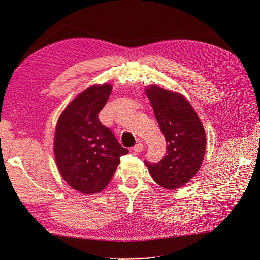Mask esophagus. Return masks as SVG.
<instances>
[{"instance_id":"34e87169","label":"esophagus","mask_w":260,"mask_h":260,"mask_svg":"<svg viewBox=\"0 0 260 260\" xmlns=\"http://www.w3.org/2000/svg\"><path fill=\"white\" fill-rule=\"evenodd\" d=\"M143 149H144V145H143L142 143H138V144H136V145L133 147V150H134L135 152H142Z\"/></svg>"}]
</instances>
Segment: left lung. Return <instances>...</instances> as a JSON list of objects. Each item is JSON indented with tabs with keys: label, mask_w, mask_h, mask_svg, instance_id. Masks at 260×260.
<instances>
[{
	"label": "left lung",
	"mask_w": 260,
	"mask_h": 260,
	"mask_svg": "<svg viewBox=\"0 0 260 260\" xmlns=\"http://www.w3.org/2000/svg\"><path fill=\"white\" fill-rule=\"evenodd\" d=\"M167 142L164 158L145 160L153 180L166 189L179 188L200 170L206 152V133L190 103L180 93L152 85L146 89Z\"/></svg>",
	"instance_id": "left-lung-1"
}]
</instances>
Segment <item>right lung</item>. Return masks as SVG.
<instances>
[{"mask_svg": "<svg viewBox=\"0 0 260 260\" xmlns=\"http://www.w3.org/2000/svg\"><path fill=\"white\" fill-rule=\"evenodd\" d=\"M112 86L93 85L74 99L55 129L54 154L61 177L74 189L91 194L112 179L120 157L128 153L99 119Z\"/></svg>", "mask_w": 260, "mask_h": 260, "instance_id": "right-lung-1", "label": "right lung"}]
</instances>
